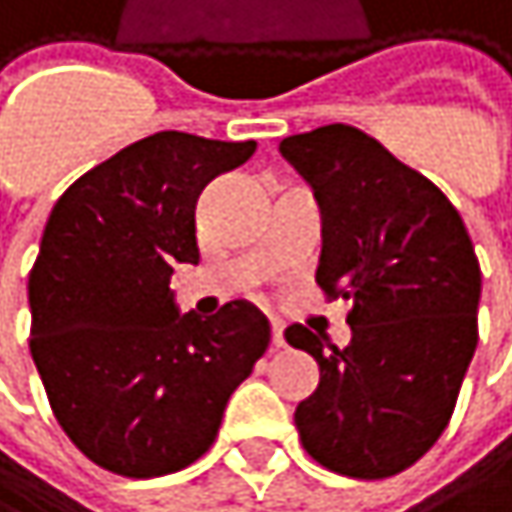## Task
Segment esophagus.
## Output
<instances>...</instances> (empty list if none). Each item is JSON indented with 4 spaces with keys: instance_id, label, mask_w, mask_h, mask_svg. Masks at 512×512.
Listing matches in <instances>:
<instances>
[{
    "instance_id": "34e87169",
    "label": "esophagus",
    "mask_w": 512,
    "mask_h": 512,
    "mask_svg": "<svg viewBox=\"0 0 512 512\" xmlns=\"http://www.w3.org/2000/svg\"><path fill=\"white\" fill-rule=\"evenodd\" d=\"M270 330H273V345L282 348L285 345V324L279 318H270Z\"/></svg>"
}]
</instances>
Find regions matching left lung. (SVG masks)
I'll use <instances>...</instances> for the list:
<instances>
[{"label":"left lung","instance_id":"8db88e82","mask_svg":"<svg viewBox=\"0 0 512 512\" xmlns=\"http://www.w3.org/2000/svg\"><path fill=\"white\" fill-rule=\"evenodd\" d=\"M279 149L321 206L315 282L351 303L342 351L303 324L285 330L321 369L294 414L300 441L336 474L393 477L441 438L474 357V242L435 182L354 125L294 134Z\"/></svg>","mask_w":512,"mask_h":512}]
</instances>
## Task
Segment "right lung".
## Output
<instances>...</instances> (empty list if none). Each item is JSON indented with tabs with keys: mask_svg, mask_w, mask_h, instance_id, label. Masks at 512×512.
Returning <instances> with one entry per match:
<instances>
[{
	"mask_svg": "<svg viewBox=\"0 0 512 512\" xmlns=\"http://www.w3.org/2000/svg\"><path fill=\"white\" fill-rule=\"evenodd\" d=\"M258 143L149 134L56 200L29 273V351L71 444L122 477L200 459L230 393L270 345L245 300L179 315L173 264H197L194 206L206 182Z\"/></svg>",
	"mask_w": 512,
	"mask_h": 512,
	"instance_id": "obj_1",
	"label": "right lung"
}]
</instances>
